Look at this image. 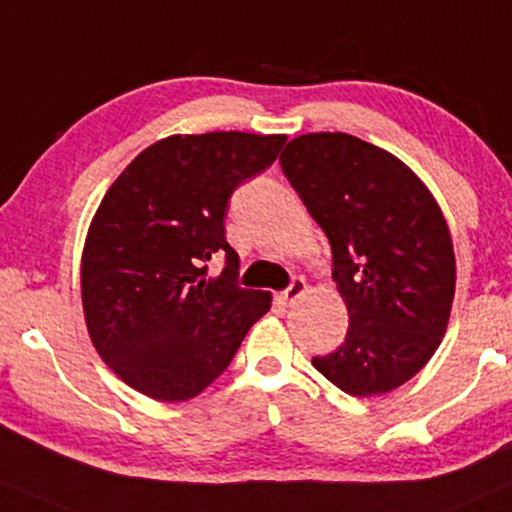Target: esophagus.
I'll return each instance as SVG.
<instances>
[{
    "label": "esophagus",
    "mask_w": 512,
    "mask_h": 512,
    "mask_svg": "<svg viewBox=\"0 0 512 512\" xmlns=\"http://www.w3.org/2000/svg\"><path fill=\"white\" fill-rule=\"evenodd\" d=\"M306 289H308V285H306L304 277H294L292 285H289V287L285 289V292H282L280 299L285 301V304H294V301L299 299L301 294H306Z\"/></svg>",
    "instance_id": "obj_1"
}]
</instances>
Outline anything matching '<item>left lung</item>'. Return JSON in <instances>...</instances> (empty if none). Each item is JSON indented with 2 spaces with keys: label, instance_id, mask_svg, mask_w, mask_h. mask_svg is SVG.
Here are the masks:
<instances>
[{
  "label": "left lung",
  "instance_id": "8db88e82",
  "mask_svg": "<svg viewBox=\"0 0 512 512\" xmlns=\"http://www.w3.org/2000/svg\"><path fill=\"white\" fill-rule=\"evenodd\" d=\"M280 166L330 239L349 311L344 344L313 368L361 399L401 387L439 349L456 294L437 199L401 159L346 132L296 137Z\"/></svg>",
  "mask_w": 512,
  "mask_h": 512
}]
</instances>
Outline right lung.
Wrapping results in <instances>:
<instances>
[{
    "label": "right lung",
    "mask_w": 512,
    "mask_h": 512,
    "mask_svg": "<svg viewBox=\"0 0 512 512\" xmlns=\"http://www.w3.org/2000/svg\"><path fill=\"white\" fill-rule=\"evenodd\" d=\"M287 135H170L104 194L80 263L90 339L121 380L156 401H187L223 375L270 294L237 285L225 211L239 182L277 159ZM226 254L218 278L203 263Z\"/></svg>",
    "instance_id": "1"
}]
</instances>
